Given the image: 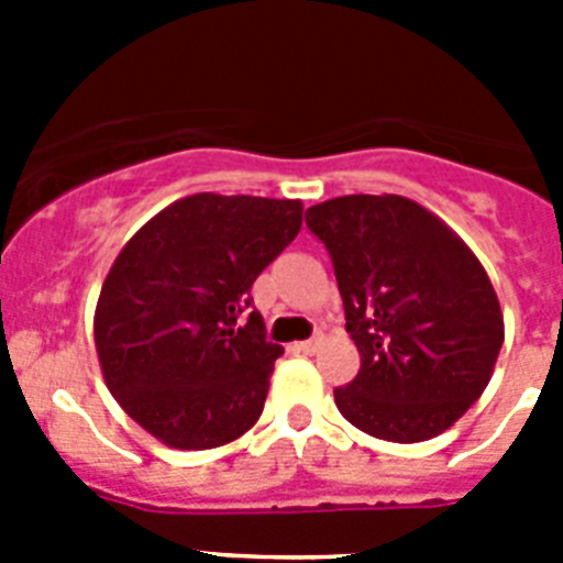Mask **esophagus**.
Returning a JSON list of instances; mask_svg holds the SVG:
<instances>
[{"mask_svg": "<svg viewBox=\"0 0 563 563\" xmlns=\"http://www.w3.org/2000/svg\"><path fill=\"white\" fill-rule=\"evenodd\" d=\"M318 346H321V338H310V341H298L296 350L305 352V355H312V352H318Z\"/></svg>", "mask_w": 563, "mask_h": 563, "instance_id": "1", "label": "esophagus"}]
</instances>
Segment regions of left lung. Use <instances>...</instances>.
<instances>
[{"mask_svg": "<svg viewBox=\"0 0 563 563\" xmlns=\"http://www.w3.org/2000/svg\"><path fill=\"white\" fill-rule=\"evenodd\" d=\"M327 245L361 352L335 406L363 434L422 442L482 397L505 341L499 298L474 251L400 194H350L307 208Z\"/></svg>", "mask_w": 563, "mask_h": 563, "instance_id": "8db88e82", "label": "left lung"}]
</instances>
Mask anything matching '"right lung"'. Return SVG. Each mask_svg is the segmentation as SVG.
Segmentation results:
<instances>
[{
  "label": "right lung",
  "instance_id": "add662e5",
  "mask_svg": "<svg viewBox=\"0 0 563 563\" xmlns=\"http://www.w3.org/2000/svg\"><path fill=\"white\" fill-rule=\"evenodd\" d=\"M301 200L191 194L129 239L103 278L96 352L143 431L177 451L220 449L265 409L278 343L251 307L256 276L301 231Z\"/></svg>",
  "mask_w": 563,
  "mask_h": 563
}]
</instances>
